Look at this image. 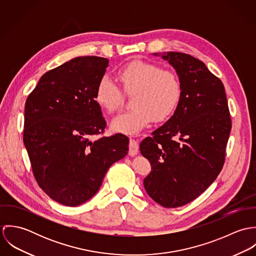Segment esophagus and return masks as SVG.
I'll return each instance as SVG.
<instances>
[{
  "instance_id": "esophagus-1",
  "label": "esophagus",
  "mask_w": 256,
  "mask_h": 256,
  "mask_svg": "<svg viewBox=\"0 0 256 256\" xmlns=\"http://www.w3.org/2000/svg\"><path fill=\"white\" fill-rule=\"evenodd\" d=\"M137 152H138L137 141L134 140V139H131L130 143H129V154L130 156H135V154H137Z\"/></svg>"
}]
</instances>
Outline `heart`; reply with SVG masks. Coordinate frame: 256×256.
Listing matches in <instances>:
<instances>
[{"mask_svg":"<svg viewBox=\"0 0 256 256\" xmlns=\"http://www.w3.org/2000/svg\"><path fill=\"white\" fill-rule=\"evenodd\" d=\"M117 76L126 94H132L133 110L117 115L111 122L115 132L134 134L145 128L152 118L160 121L172 114L180 100V84L176 76L156 65L135 61L121 68ZM98 104L108 112L119 110L123 92L110 76H102L96 90Z\"/></svg>","mask_w":256,"mask_h":256,"instance_id":"b5f03b06","label":"heart"}]
</instances>
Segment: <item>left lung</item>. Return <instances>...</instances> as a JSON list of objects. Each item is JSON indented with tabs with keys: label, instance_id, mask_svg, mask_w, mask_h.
<instances>
[{
	"label": "left lung",
	"instance_id": "8db88e82",
	"mask_svg": "<svg viewBox=\"0 0 256 256\" xmlns=\"http://www.w3.org/2000/svg\"><path fill=\"white\" fill-rule=\"evenodd\" d=\"M154 55L174 68L182 94L174 115L140 144L152 166L144 187L158 204L176 208L196 199L219 176L232 120L224 84L202 61L180 52Z\"/></svg>",
	"mask_w": 256,
	"mask_h": 256
}]
</instances>
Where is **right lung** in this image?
Wrapping results in <instances>:
<instances>
[{"label": "right lung", "instance_id": "right-lung-1", "mask_svg": "<svg viewBox=\"0 0 256 256\" xmlns=\"http://www.w3.org/2000/svg\"><path fill=\"white\" fill-rule=\"evenodd\" d=\"M108 59L76 57L44 74L24 106V143L40 188L74 207L100 188L110 166L128 152L123 134L104 133L106 122L96 90Z\"/></svg>", "mask_w": 256, "mask_h": 256}]
</instances>
